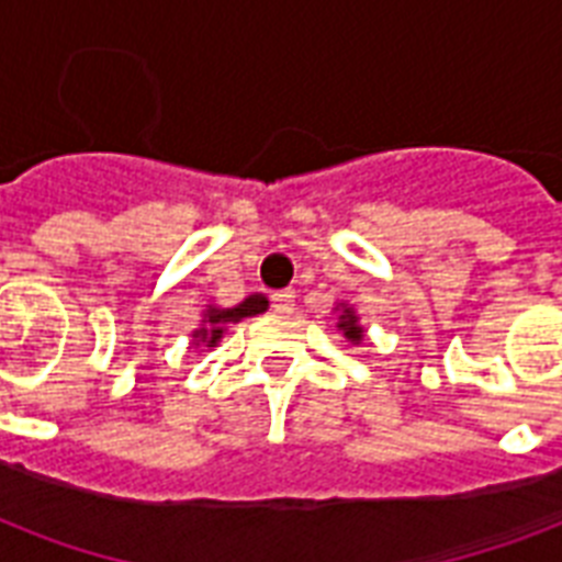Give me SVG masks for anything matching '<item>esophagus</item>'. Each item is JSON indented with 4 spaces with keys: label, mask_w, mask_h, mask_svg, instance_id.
Instances as JSON below:
<instances>
[{
    "label": "esophagus",
    "mask_w": 562,
    "mask_h": 562,
    "mask_svg": "<svg viewBox=\"0 0 562 562\" xmlns=\"http://www.w3.org/2000/svg\"><path fill=\"white\" fill-rule=\"evenodd\" d=\"M271 303H273V308H277V312H291V308H294V291H291V289L273 291Z\"/></svg>",
    "instance_id": "obj_1"
}]
</instances>
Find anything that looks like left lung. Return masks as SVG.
Listing matches in <instances>:
<instances>
[{"mask_svg": "<svg viewBox=\"0 0 562 562\" xmlns=\"http://www.w3.org/2000/svg\"><path fill=\"white\" fill-rule=\"evenodd\" d=\"M338 329H341L344 338L352 344H361V338H364V329L359 326V317H356V312L347 306H344L341 317H338Z\"/></svg>", "mask_w": 562, "mask_h": 562, "instance_id": "1", "label": "left lung"}]
</instances>
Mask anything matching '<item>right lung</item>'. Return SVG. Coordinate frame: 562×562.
Masks as SVG:
<instances>
[{
	"mask_svg": "<svg viewBox=\"0 0 562 562\" xmlns=\"http://www.w3.org/2000/svg\"><path fill=\"white\" fill-rule=\"evenodd\" d=\"M268 308V297L262 294H250L247 300H241L238 306L233 308H218V306H206V315L201 321V329H194L192 333V344L194 347H215L221 341V335H224V326L236 324L241 317L259 315Z\"/></svg>",
	"mask_w": 562,
	"mask_h": 562,
	"instance_id": "obj_1",
	"label": "right lung"
}]
</instances>
